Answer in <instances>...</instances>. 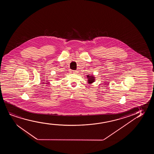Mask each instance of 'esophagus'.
Instances as JSON below:
<instances>
[{
	"label": "esophagus",
	"mask_w": 154,
	"mask_h": 154,
	"mask_svg": "<svg viewBox=\"0 0 154 154\" xmlns=\"http://www.w3.org/2000/svg\"><path fill=\"white\" fill-rule=\"evenodd\" d=\"M72 72H73V73H74V74H77V73H78V71H77V70H73Z\"/></svg>",
	"instance_id": "obj_1"
}]
</instances>
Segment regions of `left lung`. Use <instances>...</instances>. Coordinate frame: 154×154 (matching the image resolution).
I'll return each mask as SVG.
<instances>
[{"mask_svg": "<svg viewBox=\"0 0 154 154\" xmlns=\"http://www.w3.org/2000/svg\"><path fill=\"white\" fill-rule=\"evenodd\" d=\"M87 77H88V79L89 83H92V82H94L95 81L94 77H93V76H87Z\"/></svg>", "mask_w": 154, "mask_h": 154, "instance_id": "8db88e82", "label": "left lung"}]
</instances>
